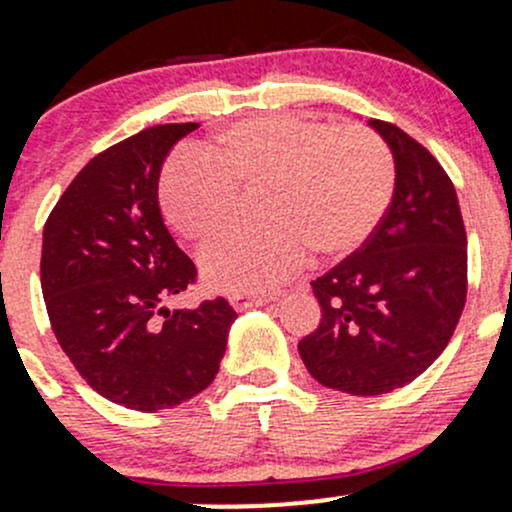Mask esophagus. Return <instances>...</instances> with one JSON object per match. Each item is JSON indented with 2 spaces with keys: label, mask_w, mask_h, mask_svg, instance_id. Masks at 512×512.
Segmentation results:
<instances>
[{
  "label": "esophagus",
  "mask_w": 512,
  "mask_h": 512,
  "mask_svg": "<svg viewBox=\"0 0 512 512\" xmlns=\"http://www.w3.org/2000/svg\"><path fill=\"white\" fill-rule=\"evenodd\" d=\"M267 301H269L267 296H257V293H231V296H228V303H231L236 310L257 308V305H264Z\"/></svg>",
  "instance_id": "34e87169"
}]
</instances>
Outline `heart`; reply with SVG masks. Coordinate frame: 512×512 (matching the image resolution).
Listing matches in <instances>:
<instances>
[{"label": "heart", "mask_w": 512, "mask_h": 512, "mask_svg": "<svg viewBox=\"0 0 512 512\" xmlns=\"http://www.w3.org/2000/svg\"><path fill=\"white\" fill-rule=\"evenodd\" d=\"M395 158L366 127L269 113L221 129L199 154L168 163L161 207L187 240H209L236 219L240 192L260 187L264 221L216 238L199 255L221 291H272L310 252L334 260L361 248L395 195Z\"/></svg>", "instance_id": "b5f03b06"}]
</instances>
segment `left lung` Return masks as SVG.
Returning a JSON list of instances; mask_svg holds the SVG:
<instances>
[{"label": "left lung", "mask_w": 512, "mask_h": 512, "mask_svg": "<svg viewBox=\"0 0 512 512\" xmlns=\"http://www.w3.org/2000/svg\"><path fill=\"white\" fill-rule=\"evenodd\" d=\"M368 125L395 158V195L373 236L310 284L322 320L298 342L317 383L356 397L419 378L467 298V233L448 173L392 122Z\"/></svg>", "instance_id": "8db88e82"}]
</instances>
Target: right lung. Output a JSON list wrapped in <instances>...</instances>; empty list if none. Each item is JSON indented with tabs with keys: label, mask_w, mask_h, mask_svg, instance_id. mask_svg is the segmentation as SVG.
Returning a JSON list of instances; mask_svg holds the SVG:
<instances>
[{
	"label": "right lung",
	"mask_w": 512,
	"mask_h": 512,
	"mask_svg": "<svg viewBox=\"0 0 512 512\" xmlns=\"http://www.w3.org/2000/svg\"><path fill=\"white\" fill-rule=\"evenodd\" d=\"M197 122L156 125L86 163L43 228L40 286L62 351L98 395L137 411L170 409L207 390L236 310L166 303L195 284L158 207L166 156Z\"/></svg>",
	"instance_id": "obj_1"
}]
</instances>
